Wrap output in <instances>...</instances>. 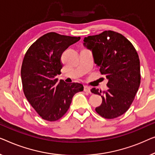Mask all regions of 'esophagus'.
Listing matches in <instances>:
<instances>
[{"mask_svg":"<svg viewBox=\"0 0 155 155\" xmlns=\"http://www.w3.org/2000/svg\"><path fill=\"white\" fill-rule=\"evenodd\" d=\"M84 91H85V92L91 93V88H90V87L87 86H84Z\"/></svg>","mask_w":155,"mask_h":155,"instance_id":"34e87169","label":"esophagus"}]
</instances>
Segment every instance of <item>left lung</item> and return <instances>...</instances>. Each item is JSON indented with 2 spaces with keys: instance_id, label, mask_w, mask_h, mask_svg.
Masks as SVG:
<instances>
[{
  "instance_id": "8db88e82",
  "label": "left lung",
  "mask_w": 155,
  "mask_h": 155,
  "mask_svg": "<svg viewBox=\"0 0 155 155\" xmlns=\"http://www.w3.org/2000/svg\"><path fill=\"white\" fill-rule=\"evenodd\" d=\"M84 45L92 51L94 62L108 80L107 91L91 90L102 99L95 111L105 119L117 118L128 110L140 86L138 53L127 38L113 31L85 37Z\"/></svg>"
}]
</instances>
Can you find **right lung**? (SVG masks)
<instances>
[{
	"label": "right lung",
	"instance_id": "right-lung-1",
	"mask_svg": "<svg viewBox=\"0 0 155 155\" xmlns=\"http://www.w3.org/2000/svg\"><path fill=\"white\" fill-rule=\"evenodd\" d=\"M80 39L50 32L36 40L25 54L21 69L24 93L45 120L60 119L69 110L74 95L84 91L82 84L59 82L56 78L62 68L63 52Z\"/></svg>",
	"mask_w": 155,
	"mask_h": 155
}]
</instances>
